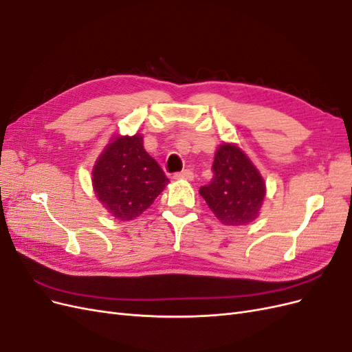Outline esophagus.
Wrapping results in <instances>:
<instances>
[{"instance_id": "esophagus-1", "label": "esophagus", "mask_w": 352, "mask_h": 352, "mask_svg": "<svg viewBox=\"0 0 352 352\" xmlns=\"http://www.w3.org/2000/svg\"><path fill=\"white\" fill-rule=\"evenodd\" d=\"M173 179H176V180H179V179L192 180V179H194V173L190 172V170H184V172H180V173H176V175H173Z\"/></svg>"}]
</instances>
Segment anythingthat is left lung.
<instances>
[{
  "mask_svg": "<svg viewBox=\"0 0 352 352\" xmlns=\"http://www.w3.org/2000/svg\"><path fill=\"white\" fill-rule=\"evenodd\" d=\"M212 180L199 195L221 225L243 226L255 220L265 197V182L258 168L236 144L217 146Z\"/></svg>",
  "mask_w": 352,
  "mask_h": 352,
  "instance_id": "1",
  "label": "left lung"
}]
</instances>
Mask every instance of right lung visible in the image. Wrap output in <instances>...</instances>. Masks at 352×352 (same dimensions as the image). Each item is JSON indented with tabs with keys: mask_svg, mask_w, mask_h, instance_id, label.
Instances as JSON below:
<instances>
[{
	"mask_svg": "<svg viewBox=\"0 0 352 352\" xmlns=\"http://www.w3.org/2000/svg\"><path fill=\"white\" fill-rule=\"evenodd\" d=\"M168 179L145 151L142 135H114L92 168V186L113 217L129 221L141 216L163 192Z\"/></svg>",
	"mask_w": 352,
	"mask_h": 352,
	"instance_id": "add662e5",
	"label": "right lung"
}]
</instances>
